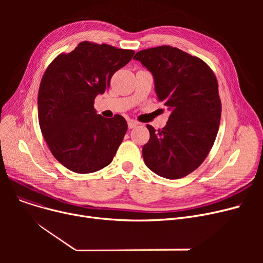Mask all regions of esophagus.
<instances>
[{"label": "esophagus", "mask_w": 263, "mask_h": 263, "mask_svg": "<svg viewBox=\"0 0 263 263\" xmlns=\"http://www.w3.org/2000/svg\"><path fill=\"white\" fill-rule=\"evenodd\" d=\"M139 122H137L136 120H134V119H129L128 120V127H129V129H133V128H135L136 126H139Z\"/></svg>", "instance_id": "obj_1"}]
</instances>
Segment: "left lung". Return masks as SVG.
<instances>
[{
    "instance_id": "1",
    "label": "left lung",
    "mask_w": 263,
    "mask_h": 263,
    "mask_svg": "<svg viewBox=\"0 0 263 263\" xmlns=\"http://www.w3.org/2000/svg\"><path fill=\"white\" fill-rule=\"evenodd\" d=\"M133 59L153 73L158 100L172 112L164 128L147 124L145 164L163 178L185 177L200 166L216 139L222 113L216 77L202 60L171 46L139 51Z\"/></svg>"
}]
</instances>
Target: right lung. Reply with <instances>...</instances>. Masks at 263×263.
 <instances>
[{"instance_id": "right-lung-1", "label": "right lung", "mask_w": 263, "mask_h": 263, "mask_svg": "<svg viewBox=\"0 0 263 263\" xmlns=\"http://www.w3.org/2000/svg\"><path fill=\"white\" fill-rule=\"evenodd\" d=\"M133 54V50L82 41L46 69L38 90L39 126L52 155L66 168L89 174L112 162L128 124L118 114L98 115L93 103Z\"/></svg>"}]
</instances>
